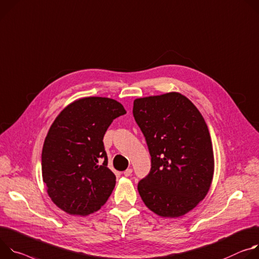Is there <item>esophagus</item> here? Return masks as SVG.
<instances>
[{
  "instance_id": "esophagus-1",
  "label": "esophagus",
  "mask_w": 259,
  "mask_h": 259,
  "mask_svg": "<svg viewBox=\"0 0 259 259\" xmlns=\"http://www.w3.org/2000/svg\"><path fill=\"white\" fill-rule=\"evenodd\" d=\"M132 173H133V169H132V168H127V169H125V170L123 171V175H124L125 177H128V176L132 175Z\"/></svg>"
}]
</instances>
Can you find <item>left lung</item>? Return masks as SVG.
Returning a JSON list of instances; mask_svg holds the SVG:
<instances>
[{
    "label": "left lung",
    "mask_w": 259,
    "mask_h": 259,
    "mask_svg": "<svg viewBox=\"0 0 259 259\" xmlns=\"http://www.w3.org/2000/svg\"><path fill=\"white\" fill-rule=\"evenodd\" d=\"M133 114L151 156L139 193L155 214L180 217L204 199L212 183L214 155L205 119L178 93L137 99Z\"/></svg>",
    "instance_id": "obj_1"
}]
</instances>
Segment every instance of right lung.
<instances>
[{"label": "right lung", "instance_id": "obj_1", "mask_svg": "<svg viewBox=\"0 0 259 259\" xmlns=\"http://www.w3.org/2000/svg\"><path fill=\"white\" fill-rule=\"evenodd\" d=\"M126 111L109 98H84L55 118L42 149V176L52 202L71 215H89L109 198L116 177L108 168L104 135Z\"/></svg>", "mask_w": 259, "mask_h": 259}]
</instances>
